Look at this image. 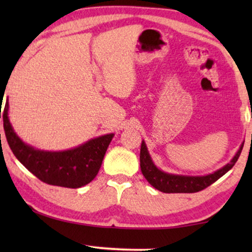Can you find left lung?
I'll return each mask as SVG.
<instances>
[{
	"label": "left lung",
	"instance_id": "1",
	"mask_svg": "<svg viewBox=\"0 0 252 252\" xmlns=\"http://www.w3.org/2000/svg\"><path fill=\"white\" fill-rule=\"evenodd\" d=\"M243 144L244 142L241 144L240 149L237 150L235 156L232 158L229 163H227L225 166L219 168L213 173L206 175H180L167 173V172L159 170L151 159L146 142L142 141L140 151L141 171H142V174L148 182L159 191L167 192V194H171V192H197L216 182L235 165L241 155V151H242Z\"/></svg>",
	"mask_w": 252,
	"mask_h": 252
}]
</instances>
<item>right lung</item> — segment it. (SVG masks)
<instances>
[{
    "label": "right lung",
    "instance_id": "add662e5",
    "mask_svg": "<svg viewBox=\"0 0 252 252\" xmlns=\"http://www.w3.org/2000/svg\"><path fill=\"white\" fill-rule=\"evenodd\" d=\"M9 102L3 111V127L17 159L41 181L66 188H80L89 184L101 167L103 158L115 134L95 137L84 144L64 151H46L26 144L17 135L10 123Z\"/></svg>",
    "mask_w": 252,
    "mask_h": 252
}]
</instances>
